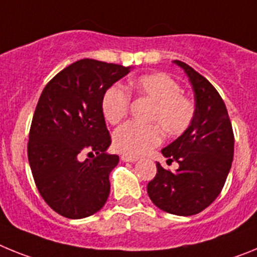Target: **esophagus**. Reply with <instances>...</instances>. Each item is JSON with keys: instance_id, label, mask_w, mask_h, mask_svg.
I'll return each instance as SVG.
<instances>
[{"instance_id": "34e87169", "label": "esophagus", "mask_w": 257, "mask_h": 257, "mask_svg": "<svg viewBox=\"0 0 257 257\" xmlns=\"http://www.w3.org/2000/svg\"><path fill=\"white\" fill-rule=\"evenodd\" d=\"M121 160L123 161V162H136V161H138V158H136V157H131V156H126V154H122Z\"/></svg>"}]
</instances>
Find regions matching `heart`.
Masks as SVG:
<instances>
[{"mask_svg":"<svg viewBox=\"0 0 257 257\" xmlns=\"http://www.w3.org/2000/svg\"><path fill=\"white\" fill-rule=\"evenodd\" d=\"M131 88L153 103L148 121L159 124L127 122L118 127L113 134V145L118 152L131 157L145 154L162 140L160 125L170 136L181 135L189 128L196 115V106L189 97L181 94L180 85L170 74H142L134 79ZM100 108L109 123H118L128 112L130 95L121 85L109 86L101 96Z\"/></svg>","mask_w":257,"mask_h":257,"instance_id":"1","label":"heart"}]
</instances>
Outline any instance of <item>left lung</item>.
Instances as JSON below:
<instances>
[{
  "label": "left lung",
  "instance_id": "left-lung-1",
  "mask_svg": "<svg viewBox=\"0 0 257 257\" xmlns=\"http://www.w3.org/2000/svg\"><path fill=\"white\" fill-rule=\"evenodd\" d=\"M190 81L196 115L178 139L163 148L169 162L179 163L175 172L157 162V174L148 183L149 198L165 212L190 216L212 203L221 192L234 154V135L221 96L192 67L174 60Z\"/></svg>",
  "mask_w": 257,
  "mask_h": 257
}]
</instances>
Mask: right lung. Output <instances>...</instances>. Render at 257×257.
I'll list each match as a JSON object with an SVG mask.
<instances>
[{
    "mask_svg": "<svg viewBox=\"0 0 257 257\" xmlns=\"http://www.w3.org/2000/svg\"><path fill=\"white\" fill-rule=\"evenodd\" d=\"M130 69L82 59L59 72L41 94L29 131L28 161L41 197L61 216L83 219L105 205L109 174L119 157L106 153L112 139L100 101Z\"/></svg>",
    "mask_w": 257,
    "mask_h": 257,
    "instance_id": "1",
    "label": "right lung"
}]
</instances>
